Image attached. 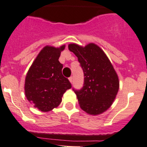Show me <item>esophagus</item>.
<instances>
[{
  "instance_id": "1",
  "label": "esophagus",
  "mask_w": 147,
  "mask_h": 147,
  "mask_svg": "<svg viewBox=\"0 0 147 147\" xmlns=\"http://www.w3.org/2000/svg\"><path fill=\"white\" fill-rule=\"evenodd\" d=\"M69 81H70V83H72V81H73V77H72V76L69 77Z\"/></svg>"
}]
</instances>
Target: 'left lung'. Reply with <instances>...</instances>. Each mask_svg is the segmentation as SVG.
I'll return each mask as SVG.
<instances>
[{"mask_svg":"<svg viewBox=\"0 0 147 147\" xmlns=\"http://www.w3.org/2000/svg\"><path fill=\"white\" fill-rule=\"evenodd\" d=\"M77 57L84 74L83 86L73 88L80 108L90 115H98L109 109L119 90L117 73L105 52L90 43L85 47L68 46Z\"/></svg>","mask_w":147,"mask_h":147,"instance_id":"1","label":"left lung"}]
</instances>
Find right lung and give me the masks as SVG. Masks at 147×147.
I'll list each match as a JSON object with an SVG mask.
<instances>
[{
  "instance_id": "add662e5",
  "label": "right lung",
  "mask_w": 147,
  "mask_h": 147,
  "mask_svg": "<svg viewBox=\"0 0 147 147\" xmlns=\"http://www.w3.org/2000/svg\"><path fill=\"white\" fill-rule=\"evenodd\" d=\"M64 47L43 48L26 76V97L35 107L42 112H49L58 107L63 94L72 88L69 80L61 73L63 64L59 61Z\"/></svg>"
}]
</instances>
